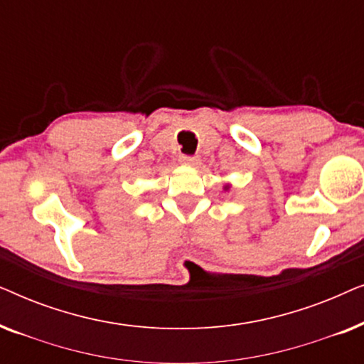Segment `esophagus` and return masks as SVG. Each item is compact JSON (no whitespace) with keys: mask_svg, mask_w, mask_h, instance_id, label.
I'll return each mask as SVG.
<instances>
[{"mask_svg":"<svg viewBox=\"0 0 364 364\" xmlns=\"http://www.w3.org/2000/svg\"><path fill=\"white\" fill-rule=\"evenodd\" d=\"M181 164H183V166H197L198 157L197 156H182Z\"/></svg>","mask_w":364,"mask_h":364,"instance_id":"34e87169","label":"esophagus"}]
</instances>
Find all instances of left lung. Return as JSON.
Segmentation results:
<instances>
[{
  "instance_id": "1",
  "label": "left lung",
  "mask_w": 364,
  "mask_h": 364,
  "mask_svg": "<svg viewBox=\"0 0 364 364\" xmlns=\"http://www.w3.org/2000/svg\"><path fill=\"white\" fill-rule=\"evenodd\" d=\"M228 188H230V186H228V183H227V186H223V191H228Z\"/></svg>"
}]
</instances>
